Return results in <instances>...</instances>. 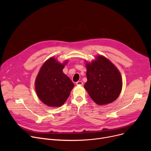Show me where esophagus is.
<instances>
[{
    "instance_id": "esophagus-1",
    "label": "esophagus",
    "mask_w": 151,
    "mask_h": 151,
    "mask_svg": "<svg viewBox=\"0 0 151 151\" xmlns=\"http://www.w3.org/2000/svg\"><path fill=\"white\" fill-rule=\"evenodd\" d=\"M76 85H78V86H82L83 84V83L82 81H78L76 82Z\"/></svg>"
}]
</instances>
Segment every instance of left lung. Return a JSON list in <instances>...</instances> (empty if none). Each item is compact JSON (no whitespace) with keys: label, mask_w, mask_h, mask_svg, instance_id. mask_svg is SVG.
I'll list each match as a JSON object with an SVG mask.
<instances>
[{"label":"left lung","mask_w":151,"mask_h":151,"mask_svg":"<svg viewBox=\"0 0 151 151\" xmlns=\"http://www.w3.org/2000/svg\"><path fill=\"white\" fill-rule=\"evenodd\" d=\"M88 81L84 87L92 100L99 105L115 101L121 92L120 71L108 59L97 55L91 62L85 61Z\"/></svg>","instance_id":"left-lung-1"}]
</instances>
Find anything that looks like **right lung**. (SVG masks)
<instances>
[{
    "label": "right lung",
    "instance_id": "add662e5",
    "mask_svg": "<svg viewBox=\"0 0 151 151\" xmlns=\"http://www.w3.org/2000/svg\"><path fill=\"white\" fill-rule=\"evenodd\" d=\"M68 62H59L54 57L46 60L36 77L35 89L39 99L51 107H59L68 98L74 84L62 70Z\"/></svg>",
    "mask_w": 151,
    "mask_h": 151
}]
</instances>
